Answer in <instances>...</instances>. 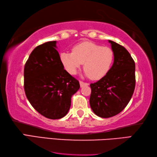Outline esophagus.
<instances>
[{
  "label": "esophagus",
  "instance_id": "1",
  "mask_svg": "<svg viewBox=\"0 0 157 157\" xmlns=\"http://www.w3.org/2000/svg\"><path fill=\"white\" fill-rule=\"evenodd\" d=\"M79 83H80V86L81 87H83V86H88V83H85V82H83V81H79Z\"/></svg>",
  "mask_w": 157,
  "mask_h": 157
}]
</instances>
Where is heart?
Masks as SVG:
<instances>
[{
  "label": "heart",
  "mask_w": 157,
  "mask_h": 157,
  "mask_svg": "<svg viewBox=\"0 0 157 157\" xmlns=\"http://www.w3.org/2000/svg\"><path fill=\"white\" fill-rule=\"evenodd\" d=\"M111 48L92 42H83L74 45L71 52L60 53V59L64 68L71 74H75L83 63L86 75L99 80L109 72L114 60Z\"/></svg>",
  "instance_id": "1"
}]
</instances>
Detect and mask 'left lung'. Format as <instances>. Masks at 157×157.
I'll return each mask as SVG.
<instances>
[{"label":"left lung","mask_w":157,"mask_h":157,"mask_svg":"<svg viewBox=\"0 0 157 157\" xmlns=\"http://www.w3.org/2000/svg\"><path fill=\"white\" fill-rule=\"evenodd\" d=\"M114 63L106 76L91 83L90 104L97 116L108 118L120 113L133 95L136 85L135 63L126 48L109 40Z\"/></svg>","instance_id":"8db88e82"}]
</instances>
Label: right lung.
<instances>
[{
  "instance_id": "1",
  "label": "right lung",
  "mask_w": 157,
  "mask_h": 157,
  "mask_svg": "<svg viewBox=\"0 0 157 157\" xmlns=\"http://www.w3.org/2000/svg\"><path fill=\"white\" fill-rule=\"evenodd\" d=\"M80 84L61 63L56 41L37 46L24 67V90L37 111L48 119L65 116Z\"/></svg>"
}]
</instances>
